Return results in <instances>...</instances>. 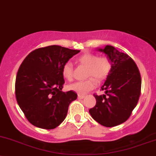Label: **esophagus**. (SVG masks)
I'll list each match as a JSON object with an SVG mask.
<instances>
[{"mask_svg": "<svg viewBox=\"0 0 156 156\" xmlns=\"http://www.w3.org/2000/svg\"><path fill=\"white\" fill-rule=\"evenodd\" d=\"M85 98V95L83 94H78V98L79 99H83Z\"/></svg>", "mask_w": 156, "mask_h": 156, "instance_id": "34e87169", "label": "esophagus"}]
</instances>
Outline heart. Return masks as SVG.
Instances as JSON below:
<instances>
[{"mask_svg": "<svg viewBox=\"0 0 156 156\" xmlns=\"http://www.w3.org/2000/svg\"><path fill=\"white\" fill-rule=\"evenodd\" d=\"M76 62L80 65L87 67L86 77L84 81H79L70 84L67 89L74 91L79 94H84L94 89L97 85V79L102 81L107 77L111 70V62L108 57L105 55L98 56L94 53H85L79 56ZM62 76L68 81H71L73 77V67L71 62L65 63L62 69Z\"/></svg>", "mask_w": 156, "mask_h": 156, "instance_id": "b5f03b06", "label": "heart"}]
</instances>
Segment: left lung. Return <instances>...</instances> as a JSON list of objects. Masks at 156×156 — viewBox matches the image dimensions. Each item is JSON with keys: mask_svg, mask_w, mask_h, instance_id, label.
I'll use <instances>...</instances> for the list:
<instances>
[{"mask_svg": "<svg viewBox=\"0 0 156 156\" xmlns=\"http://www.w3.org/2000/svg\"><path fill=\"white\" fill-rule=\"evenodd\" d=\"M98 50L109 58L111 70L101 88L105 94H94L96 104L89 113L101 126H116L125 122L137 106L141 91L140 73L134 60L113 46L107 45Z\"/></svg>", "mask_w": 156, "mask_h": 156, "instance_id": "left-lung-1", "label": "left lung"}]
</instances>
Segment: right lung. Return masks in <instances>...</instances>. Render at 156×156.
I'll return each mask as SVG.
<instances>
[{"label": "right lung", "instance_id": "1", "mask_svg": "<svg viewBox=\"0 0 156 156\" xmlns=\"http://www.w3.org/2000/svg\"><path fill=\"white\" fill-rule=\"evenodd\" d=\"M80 52L52 45L35 49L24 59L16 79V98L33 126L53 129L66 118L69 105L77 94L62 91L65 83L62 69Z\"/></svg>", "mask_w": 156, "mask_h": 156}]
</instances>
